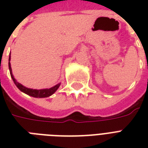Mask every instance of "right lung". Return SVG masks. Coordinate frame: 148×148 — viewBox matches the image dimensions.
I'll return each mask as SVG.
<instances>
[{"label":"right lung","mask_w":148,"mask_h":148,"mask_svg":"<svg viewBox=\"0 0 148 148\" xmlns=\"http://www.w3.org/2000/svg\"><path fill=\"white\" fill-rule=\"evenodd\" d=\"M10 56H9V63H8V66H9V70H10V76H11V78L13 79V81L14 82L15 85L17 86V88L19 89L21 91L25 93L26 95H29V96H31V97H39V98H41V97H50L51 95H52L53 93L55 92L56 90H58L59 87L60 85V83L56 84L55 86H53L51 88H46V89H40V90H37V89H31V88H27L26 87H24L20 84L19 82H17L15 78L14 77L12 74V70H11V67H10Z\"/></svg>","instance_id":"obj_1"}]
</instances>
